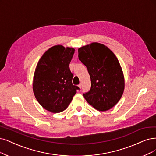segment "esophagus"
Returning <instances> with one entry per match:
<instances>
[{"label":"esophagus","instance_id":"1","mask_svg":"<svg viewBox=\"0 0 156 156\" xmlns=\"http://www.w3.org/2000/svg\"><path fill=\"white\" fill-rule=\"evenodd\" d=\"M78 86L80 89H82V84H81V83H80Z\"/></svg>","mask_w":156,"mask_h":156}]
</instances>
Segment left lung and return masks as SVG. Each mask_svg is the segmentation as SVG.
Wrapping results in <instances>:
<instances>
[{
  "label": "left lung",
  "mask_w": 156,
  "mask_h": 156,
  "mask_svg": "<svg viewBox=\"0 0 156 156\" xmlns=\"http://www.w3.org/2000/svg\"><path fill=\"white\" fill-rule=\"evenodd\" d=\"M78 58L87 69L91 87L83 94L96 110L112 108L122 96L125 80L119 62L103 44L94 42L78 49Z\"/></svg>",
  "instance_id": "obj_1"
}]
</instances>
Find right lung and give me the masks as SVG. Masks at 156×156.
I'll return each mask as SVG.
<instances>
[{"label":"right lung","instance_id":"right-lung-1","mask_svg":"<svg viewBox=\"0 0 156 156\" xmlns=\"http://www.w3.org/2000/svg\"><path fill=\"white\" fill-rule=\"evenodd\" d=\"M75 49L55 45L40 58L34 71L33 89L38 103L53 113L67 108L80 89L72 83L73 74L69 63Z\"/></svg>","mask_w":156,"mask_h":156}]
</instances>
